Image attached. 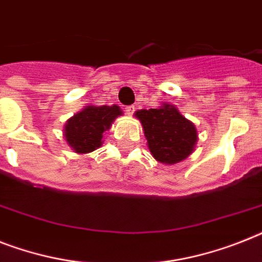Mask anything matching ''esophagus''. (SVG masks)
Segmentation results:
<instances>
[{"label": "esophagus", "instance_id": "obj_1", "mask_svg": "<svg viewBox=\"0 0 262 262\" xmlns=\"http://www.w3.org/2000/svg\"><path fill=\"white\" fill-rule=\"evenodd\" d=\"M135 106H126V107H125V113H126L127 116H132V114L135 113Z\"/></svg>", "mask_w": 262, "mask_h": 262}]
</instances>
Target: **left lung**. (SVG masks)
I'll return each instance as SVG.
<instances>
[{
	"mask_svg": "<svg viewBox=\"0 0 262 262\" xmlns=\"http://www.w3.org/2000/svg\"><path fill=\"white\" fill-rule=\"evenodd\" d=\"M141 122L146 145L159 163L172 165L186 160L195 149L196 126L171 103L157 109H141L135 113Z\"/></svg>",
	"mask_w": 262,
	"mask_h": 262,
	"instance_id": "8db88e82",
	"label": "left lung"
}]
</instances>
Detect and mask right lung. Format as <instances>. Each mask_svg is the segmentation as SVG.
Returning <instances> with one entry per match:
<instances>
[{"mask_svg": "<svg viewBox=\"0 0 262 262\" xmlns=\"http://www.w3.org/2000/svg\"><path fill=\"white\" fill-rule=\"evenodd\" d=\"M118 116H122V110L117 105L83 107L64 124L63 136L67 145L78 155L98 149L103 142V133Z\"/></svg>", "mask_w": 262, "mask_h": 262, "instance_id": "add662e5", "label": "right lung"}]
</instances>
